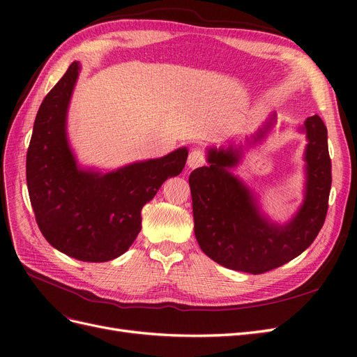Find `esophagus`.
Segmentation results:
<instances>
[{
    "label": "esophagus",
    "mask_w": 357,
    "mask_h": 357,
    "mask_svg": "<svg viewBox=\"0 0 357 357\" xmlns=\"http://www.w3.org/2000/svg\"><path fill=\"white\" fill-rule=\"evenodd\" d=\"M205 164V153L201 149H192L189 158H188V165L189 168H197Z\"/></svg>",
    "instance_id": "esophagus-1"
}]
</instances>
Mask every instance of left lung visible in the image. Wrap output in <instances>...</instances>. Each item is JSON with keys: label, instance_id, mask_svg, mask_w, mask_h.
Wrapping results in <instances>:
<instances>
[{"label": "left lung", "instance_id": "obj_1", "mask_svg": "<svg viewBox=\"0 0 357 357\" xmlns=\"http://www.w3.org/2000/svg\"><path fill=\"white\" fill-rule=\"evenodd\" d=\"M305 131L307 195L295 219L284 226L261 218L250 192L226 169L240 156L232 146L210 150L211 165L190 172L195 236L214 262L235 271L264 274L295 259L316 240L329 207L332 165L328 129L320 116L307 119Z\"/></svg>", "mask_w": 357, "mask_h": 357}]
</instances>
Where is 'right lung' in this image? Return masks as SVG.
Listing matches in <instances>:
<instances>
[{"label":"right lung","mask_w":357,"mask_h":357,"mask_svg":"<svg viewBox=\"0 0 357 357\" xmlns=\"http://www.w3.org/2000/svg\"><path fill=\"white\" fill-rule=\"evenodd\" d=\"M79 62L45 96L26 152V183L36 222L59 252L83 262L125 253L142 231V208L168 177L185 168L188 150L100 176L80 171L66 137V116Z\"/></svg>","instance_id":"1"}]
</instances>
